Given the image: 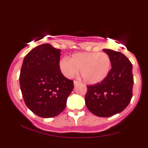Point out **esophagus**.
I'll list each match as a JSON object with an SVG mask.
<instances>
[{
    "instance_id": "esophagus-1",
    "label": "esophagus",
    "mask_w": 148,
    "mask_h": 148,
    "mask_svg": "<svg viewBox=\"0 0 148 148\" xmlns=\"http://www.w3.org/2000/svg\"><path fill=\"white\" fill-rule=\"evenodd\" d=\"M74 86H76V85L79 84V82L77 81H74Z\"/></svg>"
}]
</instances>
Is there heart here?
I'll return each mask as SVG.
<instances>
[{
  "instance_id": "b5f03b06",
  "label": "heart",
  "mask_w": 148,
  "mask_h": 148,
  "mask_svg": "<svg viewBox=\"0 0 148 148\" xmlns=\"http://www.w3.org/2000/svg\"><path fill=\"white\" fill-rule=\"evenodd\" d=\"M111 67V60L106 53L81 52L73 54L70 59L63 58L59 68L66 78L71 79L79 72L86 84H96L106 78Z\"/></svg>"
}]
</instances>
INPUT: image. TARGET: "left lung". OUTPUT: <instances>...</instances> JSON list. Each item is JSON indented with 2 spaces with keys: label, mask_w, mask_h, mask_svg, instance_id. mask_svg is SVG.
Returning <instances> with one entry per match:
<instances>
[{
  "label": "left lung",
  "mask_w": 148,
  "mask_h": 148,
  "mask_svg": "<svg viewBox=\"0 0 148 148\" xmlns=\"http://www.w3.org/2000/svg\"><path fill=\"white\" fill-rule=\"evenodd\" d=\"M103 51L111 58V69L101 82L87 86L85 101L94 115L110 117L123 111L132 99L133 67L122 53L106 49Z\"/></svg>",
  "instance_id": "1"
}]
</instances>
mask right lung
Here are the masks:
<instances>
[{"label":"right lung","mask_w":148,"mask_h":148,"mask_svg":"<svg viewBox=\"0 0 148 148\" xmlns=\"http://www.w3.org/2000/svg\"><path fill=\"white\" fill-rule=\"evenodd\" d=\"M60 49L43 44L23 59L19 76L22 95L28 108L42 118L60 114L74 88V81L60 72Z\"/></svg>","instance_id":"1"}]
</instances>
